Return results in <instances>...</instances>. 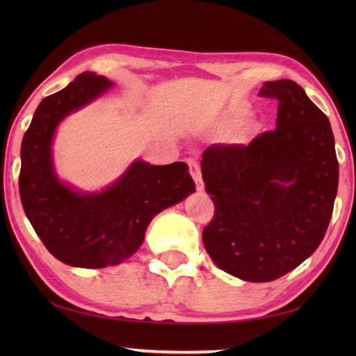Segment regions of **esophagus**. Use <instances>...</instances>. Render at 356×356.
<instances>
[{
	"mask_svg": "<svg viewBox=\"0 0 356 356\" xmlns=\"http://www.w3.org/2000/svg\"><path fill=\"white\" fill-rule=\"evenodd\" d=\"M186 163H188V166H190V172L195 182V188H197V191H203V188L205 186H203L202 172H200V166H199L197 161H195V159H186Z\"/></svg>",
	"mask_w": 356,
	"mask_h": 356,
	"instance_id": "34e87169",
	"label": "esophagus"
}]
</instances>
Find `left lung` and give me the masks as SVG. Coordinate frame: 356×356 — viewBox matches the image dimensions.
Masks as SVG:
<instances>
[{"instance_id":"1","label":"left lung","mask_w":356,"mask_h":356,"mask_svg":"<svg viewBox=\"0 0 356 356\" xmlns=\"http://www.w3.org/2000/svg\"><path fill=\"white\" fill-rule=\"evenodd\" d=\"M259 96L278 101L274 130L248 145L214 143L200 162L216 207L203 245L218 268L254 283L283 277L320 246L339 172L329 119L297 82H264Z\"/></svg>"}]
</instances>
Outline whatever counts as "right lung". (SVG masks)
<instances>
[{
  "instance_id": "add662e5",
  "label": "right lung",
  "mask_w": 356,
  "mask_h": 356,
  "mask_svg": "<svg viewBox=\"0 0 356 356\" xmlns=\"http://www.w3.org/2000/svg\"><path fill=\"white\" fill-rule=\"evenodd\" d=\"M110 87L105 76L79 74L61 92L44 97L22 138V208L47 251L76 268L122 263L142 245L151 218L195 191L184 162L157 166L138 161L101 194H78L59 182L50 149L56 125Z\"/></svg>"
}]
</instances>
